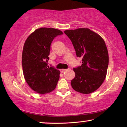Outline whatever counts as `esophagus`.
Wrapping results in <instances>:
<instances>
[{
    "mask_svg": "<svg viewBox=\"0 0 127 127\" xmlns=\"http://www.w3.org/2000/svg\"><path fill=\"white\" fill-rule=\"evenodd\" d=\"M67 70V69H61L60 70V71H61V72H62V73H64V72H65V71H66Z\"/></svg>",
    "mask_w": 127,
    "mask_h": 127,
    "instance_id": "34e87169",
    "label": "esophagus"
}]
</instances>
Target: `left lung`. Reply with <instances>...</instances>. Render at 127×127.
<instances>
[{
	"mask_svg": "<svg viewBox=\"0 0 127 127\" xmlns=\"http://www.w3.org/2000/svg\"><path fill=\"white\" fill-rule=\"evenodd\" d=\"M73 45L82 65L73 68L75 77L71 86L78 93L88 94L100 87L105 80L109 64V54L104 40L88 28L64 31Z\"/></svg>",
	"mask_w": 127,
	"mask_h": 127,
	"instance_id": "8db88e82",
	"label": "left lung"
}]
</instances>
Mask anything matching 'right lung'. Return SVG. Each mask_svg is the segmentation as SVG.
Returning a JSON list of instances; mask_svg holds the SVG:
<instances>
[{"instance_id":"right-lung-1","label":"right lung","mask_w":127,"mask_h":127,"mask_svg":"<svg viewBox=\"0 0 127 127\" xmlns=\"http://www.w3.org/2000/svg\"><path fill=\"white\" fill-rule=\"evenodd\" d=\"M63 32L51 28H40L29 35L22 54V70L27 84L36 93H50L55 90L60 79V70L49 67L50 46L53 39Z\"/></svg>"}]
</instances>
